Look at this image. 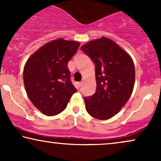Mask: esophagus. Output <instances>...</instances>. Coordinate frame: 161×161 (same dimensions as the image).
<instances>
[{
    "mask_svg": "<svg viewBox=\"0 0 161 161\" xmlns=\"http://www.w3.org/2000/svg\"><path fill=\"white\" fill-rule=\"evenodd\" d=\"M82 84H83V81H80V82H78V87H80L81 86H82Z\"/></svg>",
    "mask_w": 161,
    "mask_h": 161,
    "instance_id": "34e87169",
    "label": "esophagus"
}]
</instances>
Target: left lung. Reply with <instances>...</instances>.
I'll use <instances>...</instances> for the list:
<instances>
[{
	"instance_id": "left-lung-1",
	"label": "left lung",
	"mask_w": 161,
	"mask_h": 161,
	"mask_svg": "<svg viewBox=\"0 0 161 161\" xmlns=\"http://www.w3.org/2000/svg\"><path fill=\"white\" fill-rule=\"evenodd\" d=\"M95 64L97 90L84 97L86 109L94 118L105 120L115 116L130 97L135 84L131 56L115 42L102 36L81 46Z\"/></svg>"
}]
</instances>
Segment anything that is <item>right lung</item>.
Wrapping results in <instances>:
<instances>
[{"label":"right lung","instance_id":"1","mask_svg":"<svg viewBox=\"0 0 161 161\" xmlns=\"http://www.w3.org/2000/svg\"><path fill=\"white\" fill-rule=\"evenodd\" d=\"M76 41L58 39L39 47L26 61L23 81L33 105L46 116L60 114L77 89L67 64L80 46Z\"/></svg>","mask_w":161,"mask_h":161}]
</instances>
